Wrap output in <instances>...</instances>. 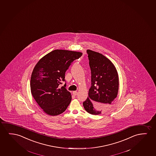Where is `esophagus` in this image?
Instances as JSON below:
<instances>
[{"instance_id":"34e87169","label":"esophagus","mask_w":156,"mask_h":156,"mask_svg":"<svg viewBox=\"0 0 156 156\" xmlns=\"http://www.w3.org/2000/svg\"><path fill=\"white\" fill-rule=\"evenodd\" d=\"M73 95H77L78 94V92L77 91H73Z\"/></svg>"}]
</instances>
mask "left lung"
I'll return each instance as SVG.
<instances>
[{
	"instance_id": "8db88e82",
	"label": "left lung",
	"mask_w": 156,
	"mask_h": 156,
	"mask_svg": "<svg viewBox=\"0 0 156 156\" xmlns=\"http://www.w3.org/2000/svg\"><path fill=\"white\" fill-rule=\"evenodd\" d=\"M91 71V86L83 106L94 115L101 114L110 107L117 96L119 78L113 63L96 51L87 50Z\"/></svg>"
}]
</instances>
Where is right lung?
Wrapping results in <instances>:
<instances>
[{
	"mask_svg": "<svg viewBox=\"0 0 156 156\" xmlns=\"http://www.w3.org/2000/svg\"><path fill=\"white\" fill-rule=\"evenodd\" d=\"M82 53L55 49L37 63L32 71L30 88L32 96L43 111L50 115L63 113L70 105L71 95L66 89L65 73L71 64L81 57Z\"/></svg>",
	"mask_w": 156,
	"mask_h": 156,
	"instance_id": "right-lung-1",
	"label": "right lung"
}]
</instances>
